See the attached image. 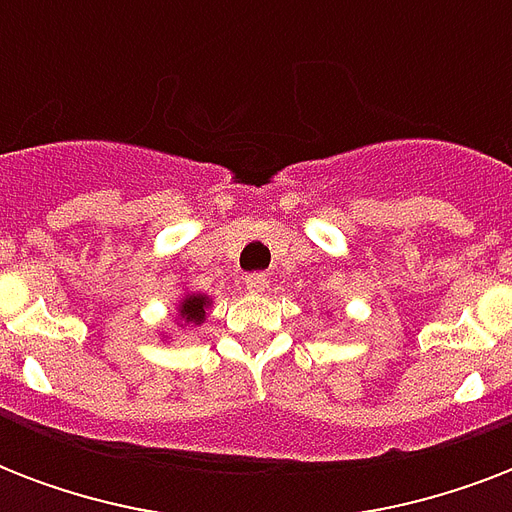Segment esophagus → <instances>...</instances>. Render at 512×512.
<instances>
[{
  "label": "esophagus",
  "mask_w": 512,
  "mask_h": 512,
  "mask_svg": "<svg viewBox=\"0 0 512 512\" xmlns=\"http://www.w3.org/2000/svg\"><path fill=\"white\" fill-rule=\"evenodd\" d=\"M247 289L249 292H265V289H268V276H265V273H249Z\"/></svg>",
  "instance_id": "esophagus-1"
}]
</instances>
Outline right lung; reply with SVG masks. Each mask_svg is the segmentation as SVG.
<instances>
[{"label": "right lung", "instance_id": "obj_1", "mask_svg": "<svg viewBox=\"0 0 512 512\" xmlns=\"http://www.w3.org/2000/svg\"><path fill=\"white\" fill-rule=\"evenodd\" d=\"M204 308H207V297L191 295L180 303V316L185 321H191V324H201L204 321Z\"/></svg>", "mask_w": 512, "mask_h": 512}]
</instances>
